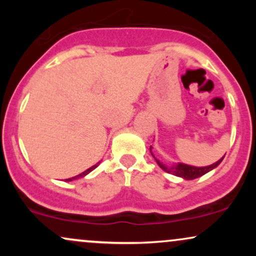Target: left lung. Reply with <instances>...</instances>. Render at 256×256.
I'll return each instance as SVG.
<instances>
[{
	"label": "left lung",
	"mask_w": 256,
	"mask_h": 256,
	"mask_svg": "<svg viewBox=\"0 0 256 256\" xmlns=\"http://www.w3.org/2000/svg\"><path fill=\"white\" fill-rule=\"evenodd\" d=\"M150 152H152V146H150ZM152 156H154V155H152ZM224 156L220 158V160L216 161V164H213V165L204 166V167L190 166V165H185V164H182V162L171 164V165H165V164H162L161 161H158L155 156H154V158H155V161H156L158 165L160 166V168H162L165 172L171 173V174L177 176V177H182L183 179H186V180H190V179L198 178V177H201V176L206 174L207 172L212 171L213 168H216V167L218 166L220 162H222Z\"/></svg>",
	"instance_id": "8db88e82"
}]
</instances>
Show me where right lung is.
Masks as SVG:
<instances>
[{
    "instance_id": "right-lung-1",
    "label": "right lung",
    "mask_w": 256,
    "mask_h": 256,
    "mask_svg": "<svg viewBox=\"0 0 256 256\" xmlns=\"http://www.w3.org/2000/svg\"><path fill=\"white\" fill-rule=\"evenodd\" d=\"M100 164V162H98ZM98 164H96V165H94L92 167H90L89 170H86V171H84L83 173H80V174H78V176H76V177H72V178H68V179H66V182H71V180H73V179H78V178H82V177H85V176L88 174V173H90L91 171H92V170H95L96 167L98 166Z\"/></svg>"
}]
</instances>
